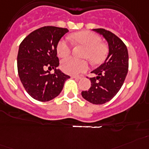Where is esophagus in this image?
<instances>
[{
  "label": "esophagus",
  "instance_id": "esophagus-1",
  "mask_svg": "<svg viewBox=\"0 0 149 149\" xmlns=\"http://www.w3.org/2000/svg\"><path fill=\"white\" fill-rule=\"evenodd\" d=\"M72 78H74V79H77V80H79V79H81V76H72Z\"/></svg>",
  "mask_w": 149,
  "mask_h": 149
}]
</instances>
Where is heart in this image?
I'll return each instance as SVG.
<instances>
[{"instance_id": "heart-1", "label": "heart", "mask_w": 149, "mask_h": 149, "mask_svg": "<svg viewBox=\"0 0 149 149\" xmlns=\"http://www.w3.org/2000/svg\"><path fill=\"white\" fill-rule=\"evenodd\" d=\"M71 39L76 44L86 48L84 58H88L94 65L102 63L107 56L109 48L107 45L102 42L99 36L91 31H80L73 33ZM72 45L65 39L58 41L56 51L59 57H67L72 53ZM61 68L65 73L77 75L88 69V63L85 60H78L70 57L65 58L61 62Z\"/></svg>"}]
</instances>
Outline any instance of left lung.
I'll use <instances>...</instances> for the list:
<instances>
[{"label":"left lung","mask_w":149,"mask_h":149,"mask_svg":"<svg viewBox=\"0 0 149 149\" xmlns=\"http://www.w3.org/2000/svg\"><path fill=\"white\" fill-rule=\"evenodd\" d=\"M94 30L107 39L109 55L105 62L92 72L97 76L90 77L91 86L81 95L91 104H104L113 99L123 84L129 68V55L126 45L114 33L102 28Z\"/></svg>","instance_id":"8db88e82"}]
</instances>
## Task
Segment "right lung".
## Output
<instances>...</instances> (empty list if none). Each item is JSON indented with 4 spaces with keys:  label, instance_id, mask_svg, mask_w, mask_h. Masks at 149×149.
<instances>
[{
    "label": "right lung",
    "instance_id": "1",
    "mask_svg": "<svg viewBox=\"0 0 149 149\" xmlns=\"http://www.w3.org/2000/svg\"><path fill=\"white\" fill-rule=\"evenodd\" d=\"M68 32L67 28L45 26L29 33L19 45L17 55L19 79L26 92L38 101H49L56 97L70 77L56 69L59 65L56 46ZM52 69H55L53 74L50 72Z\"/></svg>",
    "mask_w": 149,
    "mask_h": 149
}]
</instances>
